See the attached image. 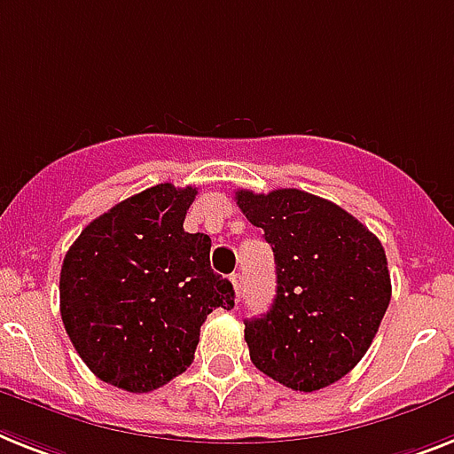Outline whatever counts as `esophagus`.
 I'll return each instance as SVG.
<instances>
[{"label":"esophagus","mask_w":454,"mask_h":454,"mask_svg":"<svg viewBox=\"0 0 454 454\" xmlns=\"http://www.w3.org/2000/svg\"><path fill=\"white\" fill-rule=\"evenodd\" d=\"M231 286H234L236 297H241L243 287H246V276L243 273H231Z\"/></svg>","instance_id":"34e87169"}]
</instances>
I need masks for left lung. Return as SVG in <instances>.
I'll list each match as a JSON object with an SVG mask.
<instances>
[{
    "mask_svg": "<svg viewBox=\"0 0 454 454\" xmlns=\"http://www.w3.org/2000/svg\"><path fill=\"white\" fill-rule=\"evenodd\" d=\"M243 215L264 230L276 260V299L246 320L253 364L290 389L316 392L353 371L389 306L387 257L340 206L286 187L236 192Z\"/></svg>",
    "mask_w": 454,
    "mask_h": 454,
    "instance_id": "obj_1",
    "label": "left lung"
}]
</instances>
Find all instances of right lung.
I'll list each match as a JSON object with an SVG mask.
<instances>
[{
    "label": "right lung",
    "instance_id": "add662e5",
    "mask_svg": "<svg viewBox=\"0 0 454 454\" xmlns=\"http://www.w3.org/2000/svg\"><path fill=\"white\" fill-rule=\"evenodd\" d=\"M197 187L160 183L81 231L59 273V313L88 369L127 392H153L192 364L200 329L234 309L213 273L211 239L183 220Z\"/></svg>",
    "mask_w": 454,
    "mask_h": 454
}]
</instances>
